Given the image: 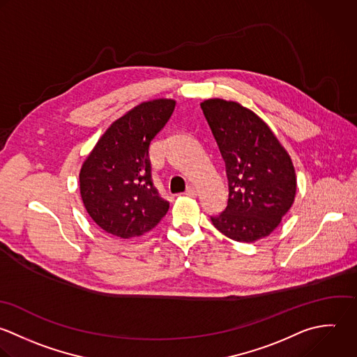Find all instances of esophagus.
Listing matches in <instances>:
<instances>
[{
    "mask_svg": "<svg viewBox=\"0 0 357 357\" xmlns=\"http://www.w3.org/2000/svg\"><path fill=\"white\" fill-rule=\"evenodd\" d=\"M186 195H189V196H197V189L195 188V186H189L188 189H186Z\"/></svg>",
    "mask_w": 357,
    "mask_h": 357,
    "instance_id": "1",
    "label": "esophagus"
}]
</instances>
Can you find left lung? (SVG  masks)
Instances as JSON below:
<instances>
[{
  "label": "left lung",
  "instance_id": "8db88e82",
  "mask_svg": "<svg viewBox=\"0 0 357 357\" xmlns=\"http://www.w3.org/2000/svg\"><path fill=\"white\" fill-rule=\"evenodd\" d=\"M217 142L228 179V204L214 227L238 242L268 236L296 193L292 161L267 123L253 111L220 98L200 104Z\"/></svg>",
  "mask_w": 357,
  "mask_h": 357
}]
</instances>
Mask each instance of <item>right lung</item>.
Segmentation results:
<instances>
[{
  "label": "right lung",
  "instance_id": "1",
  "mask_svg": "<svg viewBox=\"0 0 357 357\" xmlns=\"http://www.w3.org/2000/svg\"><path fill=\"white\" fill-rule=\"evenodd\" d=\"M174 100L143 102L115 121L86 158L79 181L83 204L107 234L129 239L153 229L169 203L153 183L149 146L169 121Z\"/></svg>",
  "mask_w": 357,
  "mask_h": 357
}]
</instances>
